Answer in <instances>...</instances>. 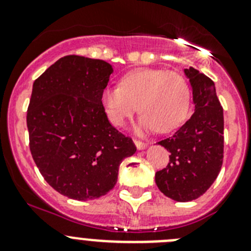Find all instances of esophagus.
Returning a JSON list of instances; mask_svg holds the SVG:
<instances>
[{"label":"esophagus","mask_w":251,"mask_h":251,"mask_svg":"<svg viewBox=\"0 0 251 251\" xmlns=\"http://www.w3.org/2000/svg\"><path fill=\"white\" fill-rule=\"evenodd\" d=\"M133 142H135V144H136V147H137V149H144L147 147V143H144V142H142V141L133 140Z\"/></svg>","instance_id":"obj_1"}]
</instances>
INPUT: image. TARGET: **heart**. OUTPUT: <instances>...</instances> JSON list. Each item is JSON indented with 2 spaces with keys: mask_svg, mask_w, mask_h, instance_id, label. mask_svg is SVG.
Returning a JSON list of instances; mask_svg holds the SVG:
<instances>
[{
  "mask_svg": "<svg viewBox=\"0 0 251 251\" xmlns=\"http://www.w3.org/2000/svg\"><path fill=\"white\" fill-rule=\"evenodd\" d=\"M191 98V86L183 75L148 68L127 73L120 86H108L102 92L103 105L114 126H123L140 109L138 133L176 130L188 115Z\"/></svg>",
  "mask_w": 251,
  "mask_h": 251,
  "instance_id": "obj_1",
  "label": "heart"
}]
</instances>
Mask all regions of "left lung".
I'll list each match as a JSON object with an SVG mask.
<instances>
[{
    "instance_id": "8db88e82",
    "label": "left lung",
    "mask_w": 251,
    "mask_h": 251,
    "mask_svg": "<svg viewBox=\"0 0 251 251\" xmlns=\"http://www.w3.org/2000/svg\"><path fill=\"white\" fill-rule=\"evenodd\" d=\"M184 74L193 91L194 113L173 136L158 142L170 153V160L155 174L161 193L176 201L203 196L224 161V109L214 81L192 67Z\"/></svg>"
}]
</instances>
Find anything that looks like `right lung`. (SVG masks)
Segmentation results:
<instances>
[{"mask_svg": "<svg viewBox=\"0 0 251 251\" xmlns=\"http://www.w3.org/2000/svg\"><path fill=\"white\" fill-rule=\"evenodd\" d=\"M111 73L104 60L65 55L32 85L26 113L30 151L47 183L68 198L107 194L121 161L136 151L103 107Z\"/></svg>", "mask_w": 251, "mask_h": 251, "instance_id": "1", "label": "right lung"}]
</instances>
